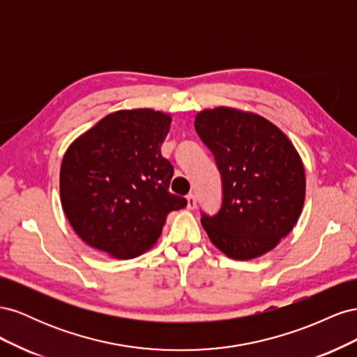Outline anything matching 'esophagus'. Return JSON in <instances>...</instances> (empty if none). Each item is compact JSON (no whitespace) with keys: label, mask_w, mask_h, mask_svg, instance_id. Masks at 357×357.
Returning <instances> with one entry per match:
<instances>
[{"label":"esophagus","mask_w":357,"mask_h":357,"mask_svg":"<svg viewBox=\"0 0 357 357\" xmlns=\"http://www.w3.org/2000/svg\"><path fill=\"white\" fill-rule=\"evenodd\" d=\"M186 199H188V208L189 210H195L197 208V198H195V195H188L186 197Z\"/></svg>","instance_id":"34e87169"}]
</instances>
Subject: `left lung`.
Listing matches in <instances>:
<instances>
[{"label":"left lung","instance_id":"left-lung-1","mask_svg":"<svg viewBox=\"0 0 357 357\" xmlns=\"http://www.w3.org/2000/svg\"><path fill=\"white\" fill-rule=\"evenodd\" d=\"M195 129L215 158L220 211L201 223L235 261L271 252L295 228L305 201V169L289 137L264 116L219 105L201 110Z\"/></svg>","mask_w":357,"mask_h":357}]
</instances>
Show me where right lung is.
Returning a JSON list of instances; mask_svg holds the SVG:
<instances>
[{"mask_svg":"<svg viewBox=\"0 0 357 357\" xmlns=\"http://www.w3.org/2000/svg\"><path fill=\"white\" fill-rule=\"evenodd\" d=\"M172 116L152 109L107 114L62 158V210L88 245L116 259L152 248L167 215L188 201L169 193L174 174L160 153Z\"/></svg>","mask_w":357,"mask_h":357,"instance_id":"1","label":"right lung"}]
</instances>
